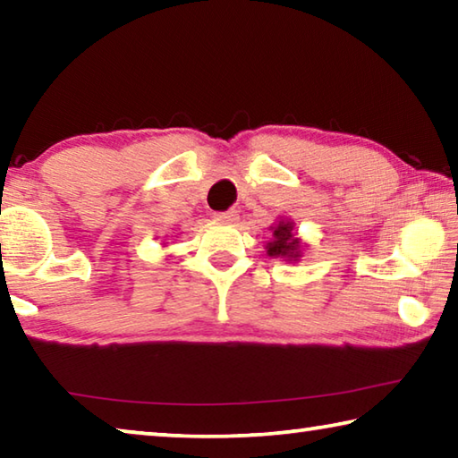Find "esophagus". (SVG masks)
<instances>
[{
	"label": "esophagus",
	"instance_id": "obj_1",
	"mask_svg": "<svg viewBox=\"0 0 458 458\" xmlns=\"http://www.w3.org/2000/svg\"><path fill=\"white\" fill-rule=\"evenodd\" d=\"M214 218L218 222H224V224H234L238 220V214L236 210H228V212H216Z\"/></svg>",
	"mask_w": 458,
	"mask_h": 458
}]
</instances>
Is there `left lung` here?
I'll return each instance as SVG.
<instances>
[{
	"mask_svg": "<svg viewBox=\"0 0 458 458\" xmlns=\"http://www.w3.org/2000/svg\"><path fill=\"white\" fill-rule=\"evenodd\" d=\"M273 230V240L267 242V254L275 259L284 260H299L301 259V240L294 234L293 222L281 220L276 226H270Z\"/></svg>",
	"mask_w": 458,
	"mask_h": 458,
	"instance_id": "obj_1",
	"label": "left lung"
}]
</instances>
